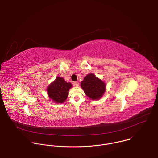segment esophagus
<instances>
[{
	"label": "esophagus",
	"instance_id": "obj_1",
	"mask_svg": "<svg viewBox=\"0 0 158 158\" xmlns=\"http://www.w3.org/2000/svg\"><path fill=\"white\" fill-rule=\"evenodd\" d=\"M74 84L75 86H79V83L78 82H74Z\"/></svg>",
	"mask_w": 158,
	"mask_h": 158
}]
</instances>
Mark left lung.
I'll use <instances>...</instances> for the list:
<instances>
[{"instance_id":"1","label":"left lung","mask_w":158,"mask_h":158,"mask_svg":"<svg viewBox=\"0 0 158 158\" xmlns=\"http://www.w3.org/2000/svg\"><path fill=\"white\" fill-rule=\"evenodd\" d=\"M81 86L87 96L93 100H96L103 96L106 85L104 82L91 73L84 77Z\"/></svg>"}]
</instances>
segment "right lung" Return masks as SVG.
I'll return each instance as SVG.
<instances>
[{"mask_svg":"<svg viewBox=\"0 0 158 158\" xmlns=\"http://www.w3.org/2000/svg\"><path fill=\"white\" fill-rule=\"evenodd\" d=\"M72 84L65 81L64 78L57 77L47 88L49 97L56 103H62L67 98Z\"/></svg>","mask_w":158,"mask_h":158,"instance_id":"add662e5","label":"right lung"}]
</instances>
